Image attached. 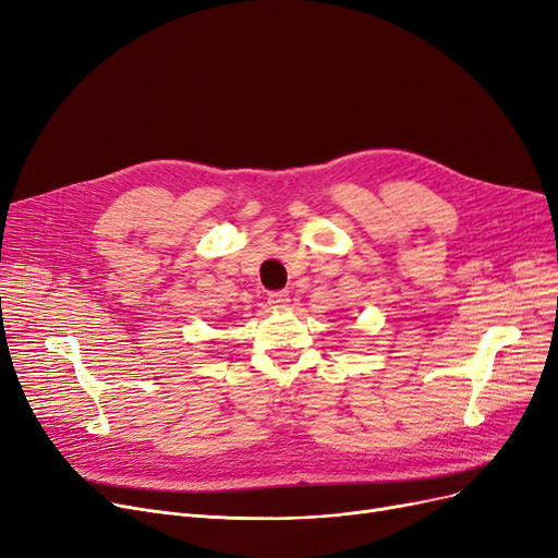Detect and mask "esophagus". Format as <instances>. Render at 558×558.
Masks as SVG:
<instances>
[{
    "mask_svg": "<svg viewBox=\"0 0 558 558\" xmlns=\"http://www.w3.org/2000/svg\"><path fill=\"white\" fill-rule=\"evenodd\" d=\"M289 303V291H271L269 305L271 307H284Z\"/></svg>",
    "mask_w": 558,
    "mask_h": 558,
    "instance_id": "1",
    "label": "esophagus"
}]
</instances>
